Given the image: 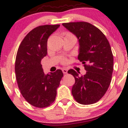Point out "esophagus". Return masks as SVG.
I'll list each match as a JSON object with an SVG mask.
<instances>
[{"mask_svg":"<svg viewBox=\"0 0 128 128\" xmlns=\"http://www.w3.org/2000/svg\"><path fill=\"white\" fill-rule=\"evenodd\" d=\"M62 72L64 74H67V73H68V70H67L66 69H62Z\"/></svg>","mask_w":128,"mask_h":128,"instance_id":"1","label":"esophagus"}]
</instances>
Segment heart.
<instances>
[{
    "label": "heart",
    "instance_id": "b5f03b06",
    "mask_svg": "<svg viewBox=\"0 0 128 128\" xmlns=\"http://www.w3.org/2000/svg\"><path fill=\"white\" fill-rule=\"evenodd\" d=\"M65 35L66 36H69V35H72L71 33H65ZM60 62L62 63V64H66L67 62H68V59L66 58H62L61 59H60Z\"/></svg>",
    "mask_w": 128,
    "mask_h": 128
}]
</instances>
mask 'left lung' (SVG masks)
<instances>
[{
	"mask_svg": "<svg viewBox=\"0 0 128 128\" xmlns=\"http://www.w3.org/2000/svg\"><path fill=\"white\" fill-rule=\"evenodd\" d=\"M62 25L78 39V59L87 70L83 76L74 69L68 70L76 80L72 95L80 104H95L104 96L112 80L113 56L110 45L104 33L88 22L64 23Z\"/></svg>",
	"mask_w": 128,
	"mask_h": 128,
	"instance_id": "left-lung-1",
	"label": "left lung"
}]
</instances>
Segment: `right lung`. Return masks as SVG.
I'll list each match as a JSON object with an SVG mask.
<instances>
[{
    "instance_id": "right-lung-1",
    "label": "right lung",
    "mask_w": 128,
    "mask_h": 128,
    "mask_svg": "<svg viewBox=\"0 0 128 128\" xmlns=\"http://www.w3.org/2000/svg\"><path fill=\"white\" fill-rule=\"evenodd\" d=\"M59 26L34 28L22 40L16 53L15 70L18 88L26 102L37 108L48 107L54 102L63 77L60 69L45 75L41 64L47 54L48 39Z\"/></svg>"
}]
</instances>
